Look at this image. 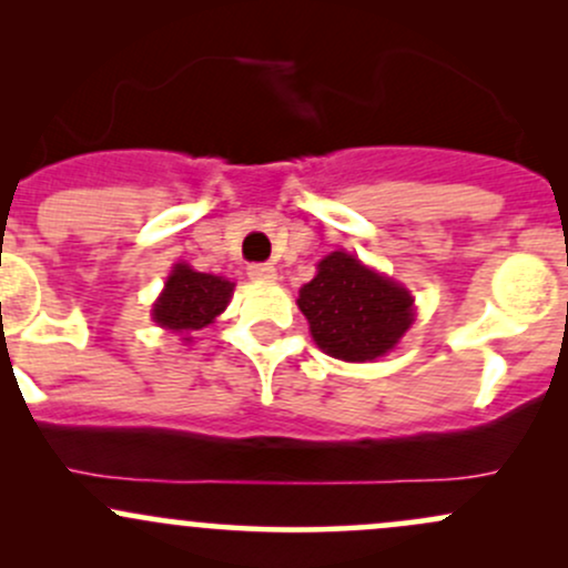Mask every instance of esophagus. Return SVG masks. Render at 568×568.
<instances>
[{
  "mask_svg": "<svg viewBox=\"0 0 568 568\" xmlns=\"http://www.w3.org/2000/svg\"><path fill=\"white\" fill-rule=\"evenodd\" d=\"M247 277L255 280V283H266V280H274V266L272 264H251L247 266Z\"/></svg>",
  "mask_w": 568,
  "mask_h": 568,
  "instance_id": "1",
  "label": "esophagus"
}]
</instances>
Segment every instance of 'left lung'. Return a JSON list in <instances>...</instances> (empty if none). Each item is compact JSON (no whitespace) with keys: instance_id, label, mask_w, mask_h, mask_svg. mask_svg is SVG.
<instances>
[{"instance_id":"1","label":"left lung","mask_w":568,"mask_h":568,"mask_svg":"<svg viewBox=\"0 0 568 568\" xmlns=\"http://www.w3.org/2000/svg\"><path fill=\"white\" fill-rule=\"evenodd\" d=\"M413 294L345 251L328 253L298 291L315 345L342 361H375L413 326Z\"/></svg>"}]
</instances>
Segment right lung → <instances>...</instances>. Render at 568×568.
I'll use <instances>...</instances> for the list:
<instances>
[{
    "label": "right lung",
    "mask_w": 568,
    "mask_h": 568,
    "mask_svg": "<svg viewBox=\"0 0 568 568\" xmlns=\"http://www.w3.org/2000/svg\"><path fill=\"white\" fill-rule=\"evenodd\" d=\"M232 294V280L196 272L189 264H174L159 302L153 304V321L161 328H170L178 334L199 332L226 310ZM183 339H191V336H183Z\"/></svg>",
    "instance_id": "add662e5"
}]
</instances>
